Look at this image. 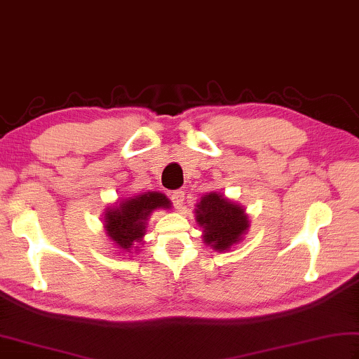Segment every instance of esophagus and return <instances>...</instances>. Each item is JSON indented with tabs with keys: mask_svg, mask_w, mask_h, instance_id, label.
<instances>
[{
	"mask_svg": "<svg viewBox=\"0 0 359 359\" xmlns=\"http://www.w3.org/2000/svg\"><path fill=\"white\" fill-rule=\"evenodd\" d=\"M172 200H173V205L176 206V208H180V206L183 205V202H184V191H181V189L173 191L172 192Z\"/></svg>",
	"mask_w": 359,
	"mask_h": 359,
	"instance_id": "1",
	"label": "esophagus"
}]
</instances>
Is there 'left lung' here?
<instances>
[{"mask_svg": "<svg viewBox=\"0 0 359 359\" xmlns=\"http://www.w3.org/2000/svg\"><path fill=\"white\" fill-rule=\"evenodd\" d=\"M196 219L203 229L205 244L219 252L229 250L249 229V219L243 206L216 192L202 197L197 205Z\"/></svg>", "mask_w": 359, "mask_h": 359, "instance_id": "obj_1", "label": "left lung"}]
</instances>
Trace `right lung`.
Returning a JSON list of instances; mask_svg holds the SVG:
<instances>
[{"label": "right lung", "instance_id": "right-lung-1", "mask_svg": "<svg viewBox=\"0 0 359 359\" xmlns=\"http://www.w3.org/2000/svg\"><path fill=\"white\" fill-rule=\"evenodd\" d=\"M172 203L161 192H143L128 197L107 208L104 216V227L107 236L123 252H130L134 243H140L144 236L147 221L151 212L159 208H170Z\"/></svg>", "mask_w": 359, "mask_h": 359}]
</instances>
